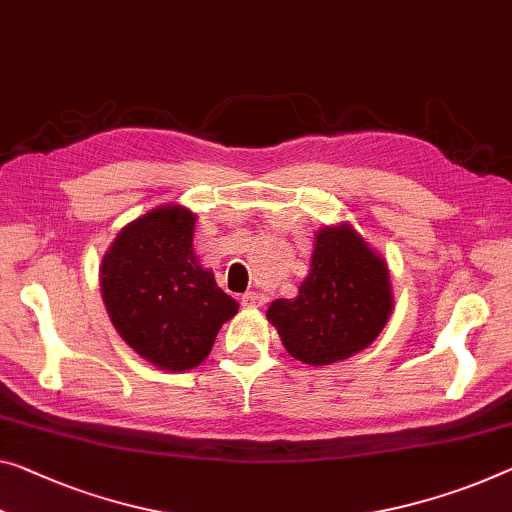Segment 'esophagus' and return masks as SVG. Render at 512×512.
<instances>
[{
  "label": "esophagus",
  "mask_w": 512,
  "mask_h": 512,
  "mask_svg": "<svg viewBox=\"0 0 512 512\" xmlns=\"http://www.w3.org/2000/svg\"><path fill=\"white\" fill-rule=\"evenodd\" d=\"M240 304L247 306V309H258V306L267 304V297L263 293H245L240 297Z\"/></svg>",
  "instance_id": "1"
}]
</instances>
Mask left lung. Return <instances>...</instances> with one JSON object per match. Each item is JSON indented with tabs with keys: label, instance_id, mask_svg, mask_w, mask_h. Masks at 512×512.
Returning <instances> with one entry per match:
<instances>
[{
	"label": "left lung",
	"instance_id": "1",
	"mask_svg": "<svg viewBox=\"0 0 512 512\" xmlns=\"http://www.w3.org/2000/svg\"><path fill=\"white\" fill-rule=\"evenodd\" d=\"M391 311L387 261L343 222L316 231L309 274L293 300L270 304L267 320L290 357L327 366L368 348Z\"/></svg>",
	"mask_w": 512,
	"mask_h": 512
}]
</instances>
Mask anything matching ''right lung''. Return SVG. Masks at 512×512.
Segmentation results:
<instances>
[{"label":"right lung","instance_id":"obj_1","mask_svg":"<svg viewBox=\"0 0 512 512\" xmlns=\"http://www.w3.org/2000/svg\"><path fill=\"white\" fill-rule=\"evenodd\" d=\"M196 212L167 203L123 226L102 256V302L116 332L162 371H190L210 355L238 302L194 254Z\"/></svg>","mask_w":512,"mask_h":512}]
</instances>
